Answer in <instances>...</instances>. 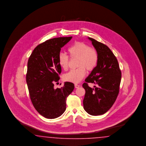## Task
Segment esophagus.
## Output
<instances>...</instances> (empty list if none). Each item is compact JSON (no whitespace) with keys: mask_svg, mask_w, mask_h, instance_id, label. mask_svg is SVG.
Segmentation results:
<instances>
[{"mask_svg":"<svg viewBox=\"0 0 146 146\" xmlns=\"http://www.w3.org/2000/svg\"><path fill=\"white\" fill-rule=\"evenodd\" d=\"M74 86H75V88H78L79 87H80L79 84H74Z\"/></svg>","mask_w":146,"mask_h":146,"instance_id":"obj_1","label":"esophagus"}]
</instances>
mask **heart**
<instances>
[{
    "label": "heart",
    "instance_id": "1",
    "mask_svg": "<svg viewBox=\"0 0 146 146\" xmlns=\"http://www.w3.org/2000/svg\"><path fill=\"white\" fill-rule=\"evenodd\" d=\"M68 52L70 57L78 59L77 66L79 67L64 74L63 79L68 82L78 83L86 74V68L88 71H92L96 66L98 60L97 50L83 42H77L68 49ZM58 62L63 70L68 68L69 58L65 53L59 54Z\"/></svg>",
    "mask_w": 146,
    "mask_h": 146
}]
</instances>
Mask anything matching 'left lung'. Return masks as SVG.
Returning <instances> with one entry per match:
<instances>
[{"mask_svg":"<svg viewBox=\"0 0 146 146\" xmlns=\"http://www.w3.org/2000/svg\"><path fill=\"white\" fill-rule=\"evenodd\" d=\"M88 38L97 50L98 60L82 84L86 91L83 104L89 115H98L106 112L115 101L119 92L121 73L118 60L109 47L94 38ZM88 83L97 86L92 89Z\"/></svg>","mask_w":146,"mask_h":146,"instance_id":"8db88e82","label":"left lung"}]
</instances>
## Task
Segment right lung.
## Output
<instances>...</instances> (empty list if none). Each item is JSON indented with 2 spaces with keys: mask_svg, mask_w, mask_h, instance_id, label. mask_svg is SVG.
Returning a JSON list of instances; mask_svg holds the SVG:
<instances>
[{
  "mask_svg": "<svg viewBox=\"0 0 146 146\" xmlns=\"http://www.w3.org/2000/svg\"><path fill=\"white\" fill-rule=\"evenodd\" d=\"M72 38L58 37L45 41L36 47L28 61L26 82L30 98L36 110L46 118H56L65 112L67 97L74 88V84L70 82H65L61 88H54L62 72L58 55Z\"/></svg>",
  "mask_w": 146,
  "mask_h": 146,
  "instance_id": "add662e5",
  "label": "right lung"
}]
</instances>
